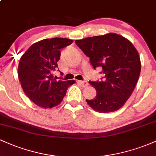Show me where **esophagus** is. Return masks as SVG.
<instances>
[{"label":"esophagus","mask_w":156,"mask_h":156,"mask_svg":"<svg viewBox=\"0 0 156 156\" xmlns=\"http://www.w3.org/2000/svg\"><path fill=\"white\" fill-rule=\"evenodd\" d=\"M78 83H79L80 85L82 86L83 87H86L88 86V83H87V81H85V80H78Z\"/></svg>","instance_id":"34e87169"}]
</instances>
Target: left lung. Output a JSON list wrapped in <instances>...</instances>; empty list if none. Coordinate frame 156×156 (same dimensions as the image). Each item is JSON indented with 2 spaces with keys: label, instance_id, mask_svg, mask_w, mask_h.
Wrapping results in <instances>:
<instances>
[{
  "label": "left lung",
  "instance_id": "1",
  "mask_svg": "<svg viewBox=\"0 0 156 156\" xmlns=\"http://www.w3.org/2000/svg\"><path fill=\"white\" fill-rule=\"evenodd\" d=\"M76 43L89 57L94 69L101 67L104 74L101 81H89L97 95L86 100L88 105L100 113L117 111L131 95L140 75L136 49L128 39L114 33L76 40Z\"/></svg>",
  "mask_w": 156,
  "mask_h": 156
}]
</instances>
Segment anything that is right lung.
<instances>
[{
	"mask_svg": "<svg viewBox=\"0 0 156 156\" xmlns=\"http://www.w3.org/2000/svg\"><path fill=\"white\" fill-rule=\"evenodd\" d=\"M66 38L44 39L33 44L22 55L18 77L25 94L39 107L51 108L58 105L66 95L72 81L58 80L53 73L58 67L61 49L73 43Z\"/></svg>",
	"mask_w": 156,
	"mask_h": 156,
	"instance_id": "1",
	"label": "right lung"
}]
</instances>
